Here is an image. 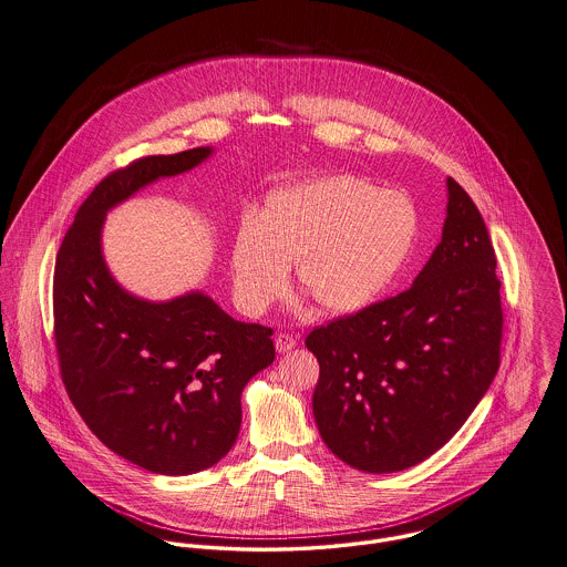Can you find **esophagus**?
<instances>
[{
	"label": "esophagus",
	"mask_w": 567,
	"mask_h": 567,
	"mask_svg": "<svg viewBox=\"0 0 567 567\" xmlns=\"http://www.w3.org/2000/svg\"><path fill=\"white\" fill-rule=\"evenodd\" d=\"M295 347H297V338H295V336L279 333V336L275 338V349H277L279 353H290Z\"/></svg>",
	"instance_id": "34e87169"
}]
</instances>
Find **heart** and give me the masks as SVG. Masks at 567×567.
Segmentation results:
<instances>
[{
  "instance_id": "obj_1",
  "label": "heart",
  "mask_w": 567,
  "mask_h": 567,
  "mask_svg": "<svg viewBox=\"0 0 567 567\" xmlns=\"http://www.w3.org/2000/svg\"><path fill=\"white\" fill-rule=\"evenodd\" d=\"M420 212L403 190L333 175L268 195L261 218L245 212L229 270L238 306L259 316L290 286V264L313 301L347 313L377 301L412 256Z\"/></svg>"
}]
</instances>
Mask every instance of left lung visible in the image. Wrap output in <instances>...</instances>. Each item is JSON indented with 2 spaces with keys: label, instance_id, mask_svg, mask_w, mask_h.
Returning <instances> with one entry per match:
<instances>
[{
  "label": "left lung",
  "instance_id": "8db88e82",
  "mask_svg": "<svg viewBox=\"0 0 567 567\" xmlns=\"http://www.w3.org/2000/svg\"><path fill=\"white\" fill-rule=\"evenodd\" d=\"M442 240L410 290L306 338L311 408L344 464L385 474L424 462L474 412L501 365L496 256L481 212L449 177Z\"/></svg>",
  "mask_w": 567,
  "mask_h": 567
}]
</instances>
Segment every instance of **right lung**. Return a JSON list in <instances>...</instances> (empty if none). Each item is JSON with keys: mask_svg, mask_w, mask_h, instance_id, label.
Listing matches in <instances>:
<instances>
[{"mask_svg": "<svg viewBox=\"0 0 567 567\" xmlns=\"http://www.w3.org/2000/svg\"><path fill=\"white\" fill-rule=\"evenodd\" d=\"M212 152L147 155L103 177L78 209L53 270V338L69 399L110 451L168 476L206 470L229 453L243 390L275 360L272 329L234 320L199 290L162 303L130 295L105 266L103 220Z\"/></svg>", "mask_w": 567, "mask_h": 567, "instance_id": "obj_1", "label": "right lung"}]
</instances>
